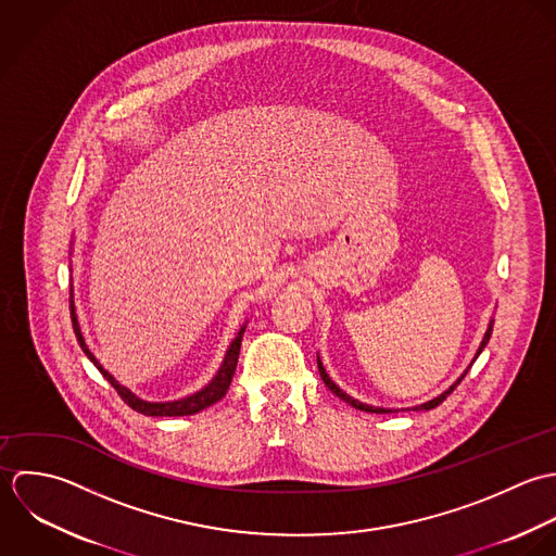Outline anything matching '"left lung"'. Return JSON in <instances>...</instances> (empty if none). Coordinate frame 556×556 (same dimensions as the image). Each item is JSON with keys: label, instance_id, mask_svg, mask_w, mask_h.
<instances>
[{"label": "left lung", "instance_id": "left-lung-1", "mask_svg": "<svg viewBox=\"0 0 556 556\" xmlns=\"http://www.w3.org/2000/svg\"><path fill=\"white\" fill-rule=\"evenodd\" d=\"M492 327H494V320H490V325H488V331L483 334V339H481V343H479V348H477V354H475V358L481 354V350L488 345V341H490V334H492ZM475 358H472V363H475ZM318 369H320V378L325 380V384L333 391L334 395L339 397V400H343L345 404H350V406H354L356 410H365V413H376V415H389V413H400V410H395V408H380V406H369V404H363V402H358V400H354V397H350L345 391H341L337 384H334L333 380H331V376L327 374V369H325V365H323V361H320V356H318ZM468 371V369H466ZM466 371L446 389L443 391L439 397H434V400H430V402H424V404H419V406H413V408H402V410H432V408H437L439 404H443L444 400H446V395L462 382V378L466 376Z\"/></svg>", "mask_w": 556, "mask_h": 556}]
</instances>
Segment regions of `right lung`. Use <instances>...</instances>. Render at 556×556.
I'll return each instance as SVG.
<instances>
[{"label":"right lung","instance_id":"right-lung-1","mask_svg":"<svg viewBox=\"0 0 556 556\" xmlns=\"http://www.w3.org/2000/svg\"><path fill=\"white\" fill-rule=\"evenodd\" d=\"M71 253H73V242H71ZM73 270V266H71ZM71 320H73V329L77 334V341L84 350V354L97 365V369L112 382L113 389L117 391V395L137 413L146 415V417H185V415H195L213 404H217L219 400L225 397L227 389H229V382L233 378V371H236V363H238V354H240V341H242V333L247 329V323L240 327V331L236 333V337L231 339L225 356H223L222 367L219 371L215 374V378L200 391L187 395V397H180V400H174V402H148V400H141L139 395H135L130 389H126L124 384H119L112 374L99 363V358L92 354V350L88 348L84 333H81V327H79V318H77V307H75V294H73V286H71Z\"/></svg>","mask_w":556,"mask_h":556}]
</instances>
